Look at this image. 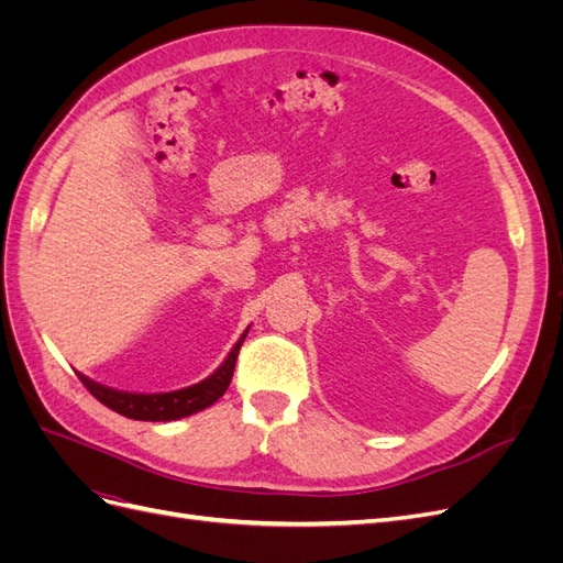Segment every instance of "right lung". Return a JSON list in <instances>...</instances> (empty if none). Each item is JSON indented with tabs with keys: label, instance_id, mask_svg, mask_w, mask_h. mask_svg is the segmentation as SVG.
<instances>
[{
	"label": "right lung",
	"instance_id": "add662e5",
	"mask_svg": "<svg viewBox=\"0 0 563 563\" xmlns=\"http://www.w3.org/2000/svg\"><path fill=\"white\" fill-rule=\"evenodd\" d=\"M246 333L236 340V345L228 354V360L220 364L207 380L176 389V391H162V395H135V391H122V389H112L100 383H93L91 378L81 376V373H77V376L100 404H106L119 416H126L131 420H152V422L178 420L185 416H192L197 411H203V408H209L225 395V389L232 383L236 354H240Z\"/></svg>",
	"mask_w": 563,
	"mask_h": 563
}]
</instances>
